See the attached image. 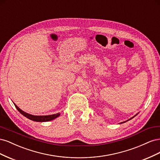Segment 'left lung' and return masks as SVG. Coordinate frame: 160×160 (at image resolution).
<instances>
[{
	"label": "left lung",
	"instance_id": "8db88e82",
	"mask_svg": "<svg viewBox=\"0 0 160 160\" xmlns=\"http://www.w3.org/2000/svg\"><path fill=\"white\" fill-rule=\"evenodd\" d=\"M138 115V113H137V114H136V115H135V116H133V118H130V119H128V121H129V120H130V119H132V118H134V117H135V116H136V115ZM126 122H127V121H126ZM124 122H123V123H124Z\"/></svg>",
	"mask_w": 160,
	"mask_h": 160
}]
</instances>
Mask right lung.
Listing matches in <instances>:
<instances>
[{
    "instance_id": "right-lung-1",
    "label": "right lung",
    "mask_w": 160,
    "mask_h": 160,
    "mask_svg": "<svg viewBox=\"0 0 160 160\" xmlns=\"http://www.w3.org/2000/svg\"><path fill=\"white\" fill-rule=\"evenodd\" d=\"M15 108H17V109L20 112L22 115H23L25 117H26L27 118L31 120L34 121V122H49V121H51L52 119H54L57 118L59 117L60 115V113H58L56 114H53V115H31L29 113H27L25 111H23L22 110H21L18 107H17V105L14 103Z\"/></svg>"
}]
</instances>
